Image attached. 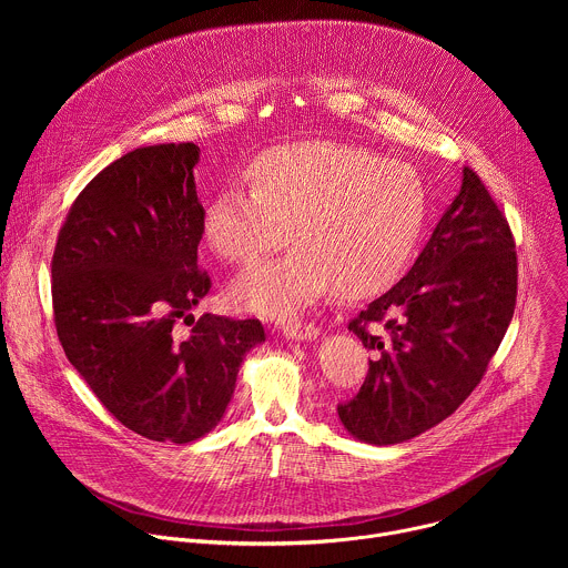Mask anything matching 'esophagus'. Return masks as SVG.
Here are the masks:
<instances>
[{
    "instance_id": "obj_1",
    "label": "esophagus",
    "mask_w": 568,
    "mask_h": 568,
    "mask_svg": "<svg viewBox=\"0 0 568 568\" xmlns=\"http://www.w3.org/2000/svg\"><path fill=\"white\" fill-rule=\"evenodd\" d=\"M283 337L294 339V342H312L318 337V328L314 323H301V321H292L283 326Z\"/></svg>"
}]
</instances>
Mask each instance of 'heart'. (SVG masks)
Instances as JSON below:
<instances>
[{"mask_svg": "<svg viewBox=\"0 0 568 568\" xmlns=\"http://www.w3.org/2000/svg\"><path fill=\"white\" fill-rule=\"evenodd\" d=\"M252 186L220 189L204 209L206 245L231 263H256L285 240L278 261L242 272L229 303L287 321L333 285L342 296L386 290L409 261L425 222V186L402 161L335 141H303L256 159Z\"/></svg>", "mask_w": 568, "mask_h": 568, "instance_id": "b5f03b06", "label": "heart"}]
</instances>
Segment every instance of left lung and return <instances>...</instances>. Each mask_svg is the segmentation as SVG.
I'll return each instance as SVG.
<instances>
[{"label": "left lung", "mask_w": 568, "mask_h": 568, "mask_svg": "<svg viewBox=\"0 0 568 568\" xmlns=\"http://www.w3.org/2000/svg\"><path fill=\"white\" fill-rule=\"evenodd\" d=\"M517 301L508 220L478 175L463 184L418 261L348 323L373 351L359 393L339 404L344 429L371 445L412 440L452 416L497 353ZM385 323L387 337L365 326Z\"/></svg>", "instance_id": "1"}]
</instances>
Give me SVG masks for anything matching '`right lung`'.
<instances>
[{"mask_svg": "<svg viewBox=\"0 0 568 568\" xmlns=\"http://www.w3.org/2000/svg\"><path fill=\"white\" fill-rule=\"evenodd\" d=\"M195 143L136 148L71 204L51 261L58 339L103 407L156 443H193L222 418L258 318L193 316L211 278L197 270L204 206ZM191 320L189 338L174 335Z\"/></svg>", "mask_w": 568, "mask_h": 568, "instance_id": "right-lung-1", "label": "right lung"}]
</instances>
